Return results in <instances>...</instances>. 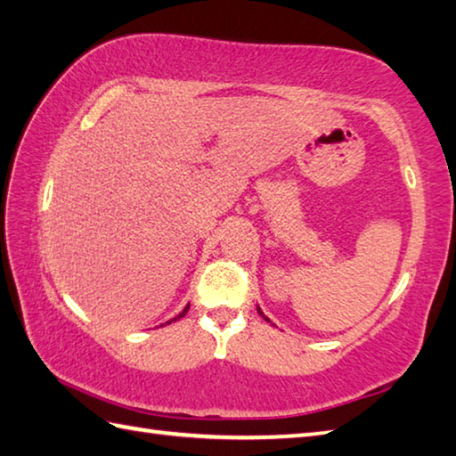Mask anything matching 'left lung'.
<instances>
[{
	"label": "left lung",
	"instance_id": "1",
	"mask_svg": "<svg viewBox=\"0 0 456 456\" xmlns=\"http://www.w3.org/2000/svg\"><path fill=\"white\" fill-rule=\"evenodd\" d=\"M256 309H258V314H260V315H263V317H265V314H263V309H260V307H256ZM265 319H266V322H270V319H268V317H265Z\"/></svg>",
	"mask_w": 456,
	"mask_h": 456
}]
</instances>
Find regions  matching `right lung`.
<instances>
[{
  "label": "right lung",
  "mask_w": 456,
  "mask_h": 456,
  "mask_svg": "<svg viewBox=\"0 0 456 456\" xmlns=\"http://www.w3.org/2000/svg\"><path fill=\"white\" fill-rule=\"evenodd\" d=\"M188 309H190V304H188L186 307H183V309H182V312H180V314H178L176 317H174V319H170V322H176V319H180V317H183V315H186V314H188ZM170 322H167V323H170Z\"/></svg>",
  "instance_id": "right-lung-1"
}]
</instances>
